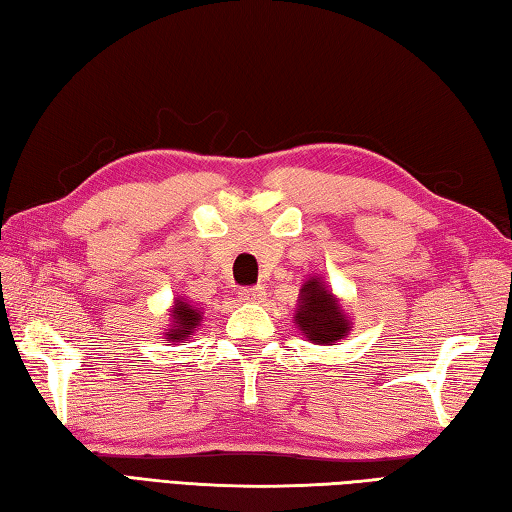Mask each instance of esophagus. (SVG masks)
<instances>
[{
  "label": "esophagus",
  "instance_id": "esophagus-1",
  "mask_svg": "<svg viewBox=\"0 0 512 512\" xmlns=\"http://www.w3.org/2000/svg\"><path fill=\"white\" fill-rule=\"evenodd\" d=\"M264 295H266V292H264L262 286H246V288L239 290V299H242V301H250V303L262 301Z\"/></svg>",
  "mask_w": 512,
  "mask_h": 512
}]
</instances>
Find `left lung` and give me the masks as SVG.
<instances>
[{
	"label": "left lung",
	"mask_w": 512,
	"mask_h": 512,
	"mask_svg": "<svg viewBox=\"0 0 512 512\" xmlns=\"http://www.w3.org/2000/svg\"><path fill=\"white\" fill-rule=\"evenodd\" d=\"M297 325L312 343L319 345H334L350 332V323H347L339 303L334 301L330 290L323 288L319 279H310L301 288Z\"/></svg>",
	"instance_id": "8db88e82"
}]
</instances>
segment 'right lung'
Listing matches in <instances>:
<instances>
[{
    "label": "right lung",
    "instance_id": "add662e5",
    "mask_svg": "<svg viewBox=\"0 0 512 512\" xmlns=\"http://www.w3.org/2000/svg\"><path fill=\"white\" fill-rule=\"evenodd\" d=\"M171 317H173V330L167 334L171 341H184L200 323V312L193 310V306H189L187 301H178Z\"/></svg>",
    "mask_w": 512,
    "mask_h": 512
}]
</instances>
